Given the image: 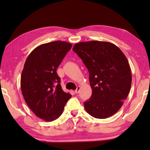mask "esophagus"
<instances>
[{
	"instance_id": "obj_1",
	"label": "esophagus",
	"mask_w": 150,
	"mask_h": 150,
	"mask_svg": "<svg viewBox=\"0 0 150 150\" xmlns=\"http://www.w3.org/2000/svg\"><path fill=\"white\" fill-rule=\"evenodd\" d=\"M79 91H80V87H77V89H76V90L75 91V93L76 94H77V93H79Z\"/></svg>"
}]
</instances>
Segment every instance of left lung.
Returning <instances> with one entry per match:
<instances>
[{
  "instance_id": "8db88e82",
  "label": "left lung",
  "mask_w": 150,
  "mask_h": 150,
  "mask_svg": "<svg viewBox=\"0 0 150 150\" xmlns=\"http://www.w3.org/2000/svg\"><path fill=\"white\" fill-rule=\"evenodd\" d=\"M73 50L89 73L92 95L84 103L86 111L100 119L115 115L131 88L132 73L125 55L116 45L107 42H79Z\"/></svg>"
}]
</instances>
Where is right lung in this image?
I'll return each instance as SVG.
<instances>
[{
  "label": "right lung",
  "mask_w": 150,
  "mask_h": 150,
  "mask_svg": "<svg viewBox=\"0 0 150 150\" xmlns=\"http://www.w3.org/2000/svg\"><path fill=\"white\" fill-rule=\"evenodd\" d=\"M72 44L55 41L39 45L24 63L20 80L22 95L38 117L50 122L59 117L71 97L63 91L56 70Z\"/></svg>",
  "instance_id": "add662e5"
}]
</instances>
